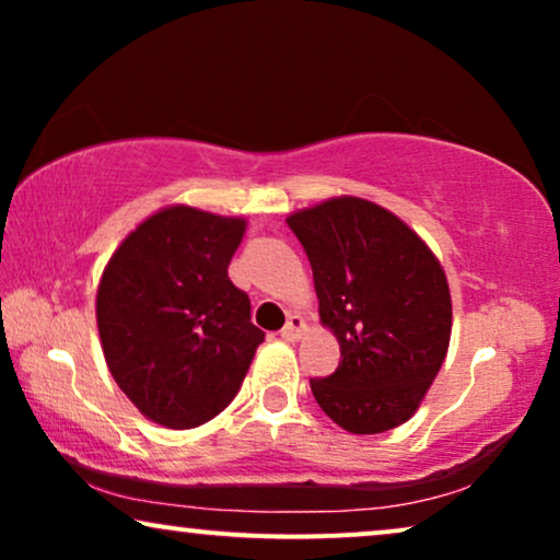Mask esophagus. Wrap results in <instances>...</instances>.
I'll return each mask as SVG.
<instances>
[{"label": "esophagus", "mask_w": 560, "mask_h": 560, "mask_svg": "<svg viewBox=\"0 0 560 560\" xmlns=\"http://www.w3.org/2000/svg\"><path fill=\"white\" fill-rule=\"evenodd\" d=\"M303 331H305V318L298 316V313H293V316L288 318L285 328H282V331H280V336L285 341H298L303 336Z\"/></svg>", "instance_id": "obj_1"}]
</instances>
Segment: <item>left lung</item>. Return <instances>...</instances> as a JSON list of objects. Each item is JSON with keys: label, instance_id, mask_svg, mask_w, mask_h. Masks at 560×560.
<instances>
[{"label": "left lung", "instance_id": "8db88e82", "mask_svg": "<svg viewBox=\"0 0 560 560\" xmlns=\"http://www.w3.org/2000/svg\"><path fill=\"white\" fill-rule=\"evenodd\" d=\"M313 270L318 316L341 362L311 380L320 410L357 435L416 416L451 341V293L431 247L393 211L357 196L288 217Z\"/></svg>", "mask_w": 560, "mask_h": 560}]
</instances>
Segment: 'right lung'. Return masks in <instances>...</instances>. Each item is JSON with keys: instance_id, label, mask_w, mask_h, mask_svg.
I'll return each instance as SVG.
<instances>
[{"instance_id": "obj_1", "label": "right lung", "mask_w": 560, "mask_h": 560, "mask_svg": "<svg viewBox=\"0 0 560 560\" xmlns=\"http://www.w3.org/2000/svg\"><path fill=\"white\" fill-rule=\"evenodd\" d=\"M247 221L165 206L114 249L96 324L114 382L152 423L186 431L240 393L265 334L229 280Z\"/></svg>"}]
</instances>
